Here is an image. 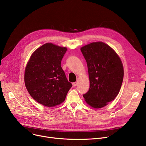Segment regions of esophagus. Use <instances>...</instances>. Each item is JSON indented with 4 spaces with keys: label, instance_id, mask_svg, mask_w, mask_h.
Masks as SVG:
<instances>
[{
    "label": "esophagus",
    "instance_id": "obj_1",
    "mask_svg": "<svg viewBox=\"0 0 146 146\" xmlns=\"http://www.w3.org/2000/svg\"><path fill=\"white\" fill-rule=\"evenodd\" d=\"M72 85H73V86L74 87H75V86H77L78 83H77V82H73V83H72Z\"/></svg>",
    "mask_w": 146,
    "mask_h": 146
}]
</instances>
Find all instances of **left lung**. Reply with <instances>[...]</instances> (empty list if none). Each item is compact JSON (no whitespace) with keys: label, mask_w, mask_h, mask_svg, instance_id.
I'll list each match as a JSON object with an SVG mask.
<instances>
[{"label":"left lung","mask_w":146,"mask_h":146,"mask_svg":"<svg viewBox=\"0 0 146 146\" xmlns=\"http://www.w3.org/2000/svg\"><path fill=\"white\" fill-rule=\"evenodd\" d=\"M80 50L86 61L90 81L89 90L83 96L92 108H103L119 92L124 78L122 61L110 45L101 41L87 44Z\"/></svg>","instance_id":"left-lung-1"}]
</instances>
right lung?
Here are the masks:
<instances>
[{
    "label": "right lung",
    "mask_w": 146,
    "mask_h": 146,
    "mask_svg": "<svg viewBox=\"0 0 146 146\" xmlns=\"http://www.w3.org/2000/svg\"><path fill=\"white\" fill-rule=\"evenodd\" d=\"M67 48L46 43L31 56L25 69L27 90L39 104L47 107L60 105L65 100L72 85L61 67Z\"/></svg>",
    "instance_id": "1"
}]
</instances>
